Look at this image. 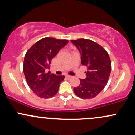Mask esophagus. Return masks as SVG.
<instances>
[{
    "label": "esophagus",
    "instance_id": "obj_1",
    "mask_svg": "<svg viewBox=\"0 0 135 135\" xmlns=\"http://www.w3.org/2000/svg\"><path fill=\"white\" fill-rule=\"evenodd\" d=\"M65 77L68 79H70L72 77V76H71V75H65Z\"/></svg>",
    "mask_w": 135,
    "mask_h": 135
}]
</instances>
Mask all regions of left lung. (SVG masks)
<instances>
[{
	"instance_id": "obj_1",
	"label": "left lung",
	"mask_w": 135,
	"mask_h": 135,
	"mask_svg": "<svg viewBox=\"0 0 135 135\" xmlns=\"http://www.w3.org/2000/svg\"><path fill=\"white\" fill-rule=\"evenodd\" d=\"M81 55V63L88 67L86 77L80 79V84L74 88L78 97L90 99L95 97L107 84L111 72L109 55L102 46L89 39L71 40Z\"/></svg>"
}]
</instances>
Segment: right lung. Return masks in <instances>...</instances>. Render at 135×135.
<instances>
[{
    "label": "right lung",
    "instance_id": "right-lung-1",
    "mask_svg": "<svg viewBox=\"0 0 135 135\" xmlns=\"http://www.w3.org/2000/svg\"><path fill=\"white\" fill-rule=\"evenodd\" d=\"M69 42L68 40L45 37L27 51L23 63V72L27 83L38 97L49 98L57 94L64 75L47 72L51 60Z\"/></svg>",
    "mask_w": 135,
    "mask_h": 135
}]
</instances>
